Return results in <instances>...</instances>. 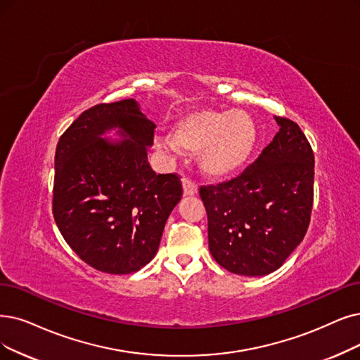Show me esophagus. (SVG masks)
<instances>
[{"instance_id":"1","label":"esophagus","mask_w":360,"mask_h":360,"mask_svg":"<svg viewBox=\"0 0 360 360\" xmlns=\"http://www.w3.org/2000/svg\"><path fill=\"white\" fill-rule=\"evenodd\" d=\"M183 191L186 196H193L198 193V186L191 179H183Z\"/></svg>"}]
</instances>
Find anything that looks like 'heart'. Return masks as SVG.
Listing matches in <instances>:
<instances>
[{"mask_svg":"<svg viewBox=\"0 0 360 360\" xmlns=\"http://www.w3.org/2000/svg\"><path fill=\"white\" fill-rule=\"evenodd\" d=\"M257 124L245 110L200 109L183 117L174 128V140L161 145L172 152L198 153L207 176L226 177L247 164L257 145Z\"/></svg>","mask_w":360,"mask_h":360,"instance_id":"heart-1","label":"heart"}]
</instances>
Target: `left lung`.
Instances as JSON below:
<instances>
[{"instance_id": "left-lung-1", "label": "left lung", "mask_w": 360, "mask_h": 360, "mask_svg": "<svg viewBox=\"0 0 360 360\" xmlns=\"http://www.w3.org/2000/svg\"><path fill=\"white\" fill-rule=\"evenodd\" d=\"M279 131L240 174L200 186L210 252L235 275L278 270L303 240L313 207L314 156L300 127L276 117Z\"/></svg>"}]
</instances>
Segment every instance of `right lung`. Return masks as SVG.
<instances>
[{
  "mask_svg": "<svg viewBox=\"0 0 360 360\" xmlns=\"http://www.w3.org/2000/svg\"><path fill=\"white\" fill-rule=\"evenodd\" d=\"M155 127L134 98H125L84 110L57 143L54 220L68 245L100 271L128 275L145 267L181 199L180 177L149 165ZM113 127L124 141L101 137Z\"/></svg>",
  "mask_w": 360,
  "mask_h": 360,
  "instance_id": "right-lung-1",
  "label": "right lung"
}]
</instances>
